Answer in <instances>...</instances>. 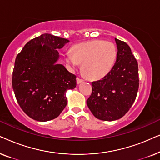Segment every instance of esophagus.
Wrapping results in <instances>:
<instances>
[{"label": "esophagus", "instance_id": "esophagus-1", "mask_svg": "<svg viewBox=\"0 0 160 160\" xmlns=\"http://www.w3.org/2000/svg\"><path fill=\"white\" fill-rule=\"evenodd\" d=\"M83 82H84V80L82 79V78H80L78 77L76 78V82H77V84H80V83H82Z\"/></svg>", "mask_w": 160, "mask_h": 160}]
</instances>
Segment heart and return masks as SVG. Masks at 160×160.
<instances>
[{"instance_id": "b5f03b06", "label": "heart", "mask_w": 160, "mask_h": 160, "mask_svg": "<svg viewBox=\"0 0 160 160\" xmlns=\"http://www.w3.org/2000/svg\"><path fill=\"white\" fill-rule=\"evenodd\" d=\"M117 48L110 41L93 40L74 45L71 53L63 54L65 62L76 71L82 64V71L91 79L104 77L111 71L117 58Z\"/></svg>"}]
</instances>
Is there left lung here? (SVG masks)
<instances>
[{"label": "left lung", "instance_id": "1", "mask_svg": "<svg viewBox=\"0 0 160 160\" xmlns=\"http://www.w3.org/2000/svg\"><path fill=\"white\" fill-rule=\"evenodd\" d=\"M117 60L101 80L92 82V92L87 104L92 114L102 121L122 118L132 106L139 87L136 59L125 42L115 38Z\"/></svg>", "mask_w": 160, "mask_h": 160}]
</instances>
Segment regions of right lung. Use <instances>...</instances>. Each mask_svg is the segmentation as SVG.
I'll return each instance as SVG.
<instances>
[{
  "mask_svg": "<svg viewBox=\"0 0 160 160\" xmlns=\"http://www.w3.org/2000/svg\"><path fill=\"white\" fill-rule=\"evenodd\" d=\"M68 42L44 33L30 40L17 54L12 87L19 106L32 119L47 122L58 117L67 105L66 92L76 86V76L57 63L58 50Z\"/></svg>",
  "mask_w": 160,
  "mask_h": 160,
  "instance_id": "obj_1",
  "label": "right lung"
}]
</instances>
